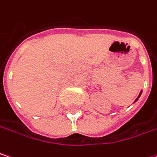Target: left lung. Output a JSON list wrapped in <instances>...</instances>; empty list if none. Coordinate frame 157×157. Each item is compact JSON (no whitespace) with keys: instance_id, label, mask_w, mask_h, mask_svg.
Instances as JSON below:
<instances>
[{"instance_id":"1","label":"left lung","mask_w":157,"mask_h":157,"mask_svg":"<svg viewBox=\"0 0 157 157\" xmlns=\"http://www.w3.org/2000/svg\"><path fill=\"white\" fill-rule=\"evenodd\" d=\"M141 93H142V90H141V91H140V94H139V96H138V98H136V99H135V101H134V103H135V102H136V101H138V99H139V98L140 97V95H141Z\"/></svg>"}]
</instances>
